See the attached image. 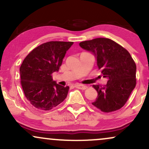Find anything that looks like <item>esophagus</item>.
Segmentation results:
<instances>
[{"label": "esophagus", "instance_id": "1", "mask_svg": "<svg viewBox=\"0 0 149 149\" xmlns=\"http://www.w3.org/2000/svg\"><path fill=\"white\" fill-rule=\"evenodd\" d=\"M75 87H76V88L80 89V90H85V89L87 88L86 85H80V84H76V85H75Z\"/></svg>", "mask_w": 149, "mask_h": 149}]
</instances>
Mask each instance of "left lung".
Returning <instances> with one entry per match:
<instances>
[{
  "instance_id": "obj_1",
  "label": "left lung",
  "mask_w": 149,
  "mask_h": 149,
  "mask_svg": "<svg viewBox=\"0 0 149 149\" xmlns=\"http://www.w3.org/2000/svg\"><path fill=\"white\" fill-rule=\"evenodd\" d=\"M80 47L92 52L107 85H94L97 97L92 105L102 111H115L126 103L136 85V66L130 54L113 40L98 38L79 43Z\"/></svg>"
}]
</instances>
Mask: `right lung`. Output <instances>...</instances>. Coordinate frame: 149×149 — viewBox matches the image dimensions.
<instances>
[{"label": "right lung", "mask_w": 149, "mask_h": 149, "mask_svg": "<svg viewBox=\"0 0 149 149\" xmlns=\"http://www.w3.org/2000/svg\"><path fill=\"white\" fill-rule=\"evenodd\" d=\"M73 42L50 41L38 46L24 59L20 66L22 89L33 107L48 111L67 97L69 86H62L52 80L58 72L66 51Z\"/></svg>", "instance_id": "obj_1"}]
</instances>
